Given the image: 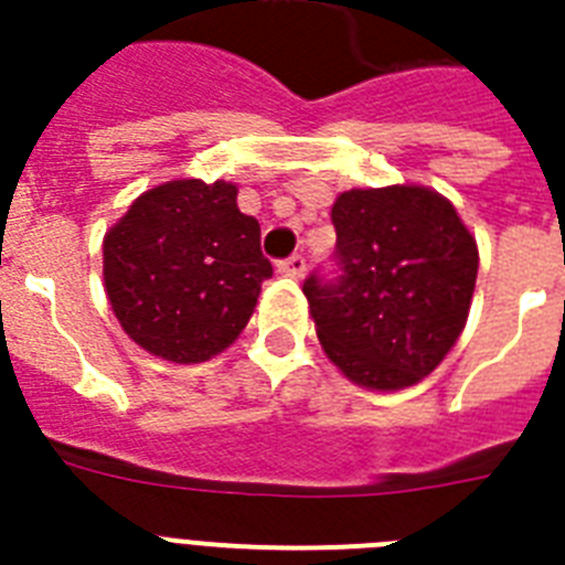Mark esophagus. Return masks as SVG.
<instances>
[{
  "mask_svg": "<svg viewBox=\"0 0 565 565\" xmlns=\"http://www.w3.org/2000/svg\"><path fill=\"white\" fill-rule=\"evenodd\" d=\"M305 269H308V260H305L301 255H292L278 264V273L287 275V278H301V275H305Z\"/></svg>",
  "mask_w": 565,
  "mask_h": 565,
  "instance_id": "obj_1",
  "label": "esophagus"
}]
</instances>
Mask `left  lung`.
<instances>
[{
  "label": "left lung",
  "instance_id": "obj_1",
  "mask_svg": "<svg viewBox=\"0 0 565 565\" xmlns=\"http://www.w3.org/2000/svg\"><path fill=\"white\" fill-rule=\"evenodd\" d=\"M337 281H305L322 352L352 384L393 393L437 370L463 334L478 243L455 204L419 184L345 190L331 207Z\"/></svg>",
  "mask_w": 565,
  "mask_h": 565
}]
</instances>
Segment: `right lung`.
Returning a JSON list of instances; mask_svg holds the SVG:
<instances>
[{
	"label": "right lung",
	"mask_w": 565,
	"mask_h": 565,
	"mask_svg": "<svg viewBox=\"0 0 565 565\" xmlns=\"http://www.w3.org/2000/svg\"><path fill=\"white\" fill-rule=\"evenodd\" d=\"M110 310L140 349L172 363L225 352L255 313L273 264L237 184L163 181L137 195L102 243Z\"/></svg>",
	"instance_id": "1"
}]
</instances>
